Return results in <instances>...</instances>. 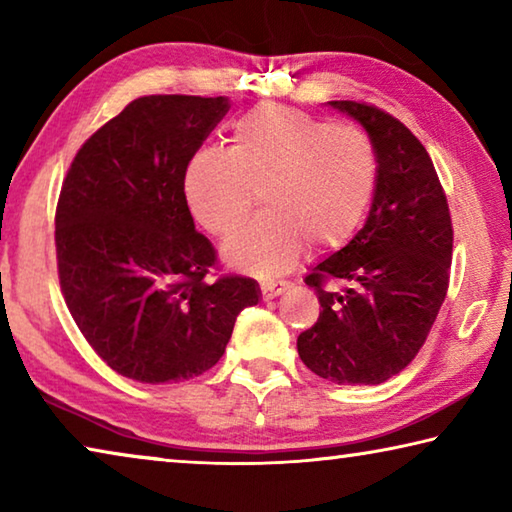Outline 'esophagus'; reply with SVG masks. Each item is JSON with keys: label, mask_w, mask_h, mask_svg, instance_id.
I'll return each mask as SVG.
<instances>
[{"label": "esophagus", "mask_w": 512, "mask_h": 512, "mask_svg": "<svg viewBox=\"0 0 512 512\" xmlns=\"http://www.w3.org/2000/svg\"><path fill=\"white\" fill-rule=\"evenodd\" d=\"M259 289H262L264 300H273L277 296H282V293L289 289V284L287 282H262V287Z\"/></svg>", "instance_id": "34e87169"}]
</instances>
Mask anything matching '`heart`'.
Wrapping results in <instances>:
<instances>
[{"label": "heart", "mask_w": 512, "mask_h": 512, "mask_svg": "<svg viewBox=\"0 0 512 512\" xmlns=\"http://www.w3.org/2000/svg\"><path fill=\"white\" fill-rule=\"evenodd\" d=\"M230 142V149L205 146L189 158L183 194L194 221L225 237L244 221L253 189H262L264 214L223 246V259L237 271L280 275L307 244L341 248L366 219L379 160L359 128L262 103L235 119Z\"/></svg>", "instance_id": "obj_1"}]
</instances>
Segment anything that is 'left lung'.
Wrapping results in <instances>:
<instances>
[{"mask_svg": "<svg viewBox=\"0 0 512 512\" xmlns=\"http://www.w3.org/2000/svg\"><path fill=\"white\" fill-rule=\"evenodd\" d=\"M329 106L366 128L379 180L363 228L305 277L323 311L298 354L334 384H381L415 359L443 307L452 216L427 149L400 119L359 101Z\"/></svg>", "mask_w": 512, "mask_h": 512, "instance_id": "1", "label": "left lung"}]
</instances>
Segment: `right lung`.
Segmentation results:
<instances>
[{
	"label": "right lung",
	"instance_id": "right-lung-1",
	"mask_svg": "<svg viewBox=\"0 0 512 512\" xmlns=\"http://www.w3.org/2000/svg\"><path fill=\"white\" fill-rule=\"evenodd\" d=\"M230 110L225 97L151 94L103 124L67 171L56 257L69 314L112 370L142 384L203 375L223 357L250 277L207 282L216 264L196 232L183 173Z\"/></svg>",
	"mask_w": 512,
	"mask_h": 512
}]
</instances>
